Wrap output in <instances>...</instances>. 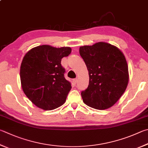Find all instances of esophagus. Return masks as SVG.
I'll use <instances>...</instances> for the list:
<instances>
[{
    "label": "esophagus",
    "mask_w": 148,
    "mask_h": 148,
    "mask_svg": "<svg viewBox=\"0 0 148 148\" xmlns=\"http://www.w3.org/2000/svg\"><path fill=\"white\" fill-rule=\"evenodd\" d=\"M77 78H75V79H73V83H74V84H76V83H77Z\"/></svg>",
    "instance_id": "1"
}]
</instances>
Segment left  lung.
<instances>
[{"label":"left lung","instance_id":"1","mask_svg":"<svg viewBox=\"0 0 148 148\" xmlns=\"http://www.w3.org/2000/svg\"><path fill=\"white\" fill-rule=\"evenodd\" d=\"M88 71V87L81 95L84 103L104 110L112 107L125 92L129 81L127 61L116 47L100 42L79 48Z\"/></svg>","mask_w":148,"mask_h":148}]
</instances>
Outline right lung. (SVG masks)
I'll list each match as a JSON object with an SVG mask.
<instances>
[{"label":"right lung","mask_w":148,"mask_h":148,"mask_svg":"<svg viewBox=\"0 0 148 148\" xmlns=\"http://www.w3.org/2000/svg\"><path fill=\"white\" fill-rule=\"evenodd\" d=\"M70 47L41 45L24 57L20 70L21 82L26 96L39 108L50 111L65 103L71 84L65 78L61 59L71 53Z\"/></svg>","instance_id":"obj_1"}]
</instances>
